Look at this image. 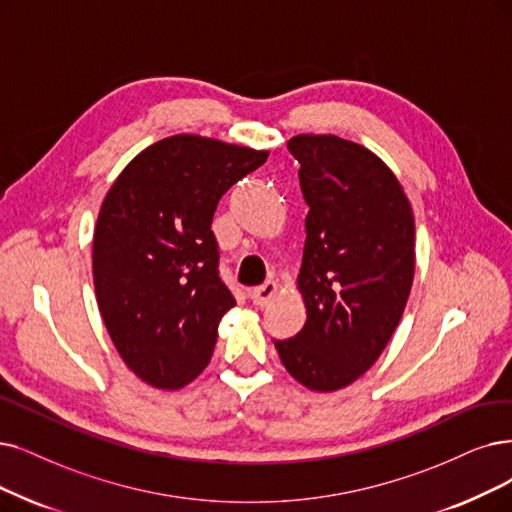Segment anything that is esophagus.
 <instances>
[{"mask_svg": "<svg viewBox=\"0 0 512 512\" xmlns=\"http://www.w3.org/2000/svg\"><path fill=\"white\" fill-rule=\"evenodd\" d=\"M277 294V283L275 281H264L262 285H258V288H254L250 292V298L254 304L258 306H267Z\"/></svg>", "mask_w": 512, "mask_h": 512, "instance_id": "esophagus-1", "label": "esophagus"}]
</instances>
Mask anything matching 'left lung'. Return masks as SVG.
Masks as SVG:
<instances>
[{"mask_svg": "<svg viewBox=\"0 0 512 512\" xmlns=\"http://www.w3.org/2000/svg\"><path fill=\"white\" fill-rule=\"evenodd\" d=\"M288 151L309 203L296 279L306 321L275 349L302 386L334 393L370 370L401 321L416 267L414 212L395 172L357 142L298 134Z\"/></svg>", "mask_w": 512, "mask_h": 512, "instance_id": "left-lung-1", "label": "left lung"}]
</instances>
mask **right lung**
Returning a JSON list of instances; mask_svg holds the SVG:
<instances>
[{
	"label": "right lung",
	"instance_id": "right-lung-1",
	"mask_svg": "<svg viewBox=\"0 0 512 512\" xmlns=\"http://www.w3.org/2000/svg\"><path fill=\"white\" fill-rule=\"evenodd\" d=\"M269 151L176 134L140 151L98 212L92 275L119 357L142 380L176 391L212 359L235 298L218 277L212 218L220 197Z\"/></svg>",
	"mask_w": 512,
	"mask_h": 512
}]
</instances>
